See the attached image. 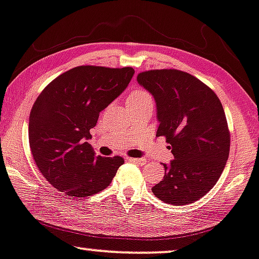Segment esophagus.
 Returning a JSON list of instances; mask_svg holds the SVG:
<instances>
[{
    "mask_svg": "<svg viewBox=\"0 0 259 259\" xmlns=\"http://www.w3.org/2000/svg\"><path fill=\"white\" fill-rule=\"evenodd\" d=\"M127 161L134 162V163H143V158H136V157H127Z\"/></svg>",
    "mask_w": 259,
    "mask_h": 259,
    "instance_id": "34e87169",
    "label": "esophagus"
}]
</instances>
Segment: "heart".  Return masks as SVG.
Returning a JSON list of instances; mask_svg holds the SVG:
<instances>
[{
    "label": "heart",
    "mask_w": 259,
    "mask_h": 259,
    "mask_svg": "<svg viewBox=\"0 0 259 259\" xmlns=\"http://www.w3.org/2000/svg\"><path fill=\"white\" fill-rule=\"evenodd\" d=\"M150 95L148 94L147 91H144V90H136V91H134L133 94L129 96L126 103H141L144 101H150Z\"/></svg>",
    "instance_id": "heart-1"
}]
</instances>
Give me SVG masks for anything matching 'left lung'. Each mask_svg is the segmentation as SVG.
Wrapping results in <instances>:
<instances>
[{
  "label": "left lung",
  "mask_w": 259,
  "mask_h": 259,
  "mask_svg": "<svg viewBox=\"0 0 259 259\" xmlns=\"http://www.w3.org/2000/svg\"><path fill=\"white\" fill-rule=\"evenodd\" d=\"M137 81L155 99L156 136L165 137L174 156L151 191L165 204H192L217 184L229 158L222 103L207 85L182 71H146Z\"/></svg>",
  "instance_id": "1"
}]
</instances>
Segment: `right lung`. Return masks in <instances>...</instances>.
Returning <instances> with one entry per match:
<instances>
[{
    "label": "right lung",
    "instance_id": "1",
    "mask_svg": "<svg viewBox=\"0 0 259 259\" xmlns=\"http://www.w3.org/2000/svg\"><path fill=\"white\" fill-rule=\"evenodd\" d=\"M133 67L78 66L51 81L29 116V146L36 167L67 196L85 198L110 185L124 163L96 156L88 141L99 112L127 88Z\"/></svg>",
    "mask_w": 259,
    "mask_h": 259
}]
</instances>
